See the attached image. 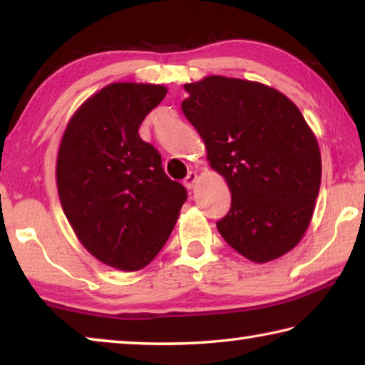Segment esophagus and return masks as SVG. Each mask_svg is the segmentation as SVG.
Instances as JSON below:
<instances>
[{"label": "esophagus", "instance_id": "1", "mask_svg": "<svg viewBox=\"0 0 365 365\" xmlns=\"http://www.w3.org/2000/svg\"><path fill=\"white\" fill-rule=\"evenodd\" d=\"M196 182H197L196 172H188V175L185 177V180H183V185H185V187H187L188 190H193Z\"/></svg>", "mask_w": 365, "mask_h": 365}]
</instances>
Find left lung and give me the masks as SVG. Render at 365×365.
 I'll return each instance as SVG.
<instances>
[{"mask_svg": "<svg viewBox=\"0 0 365 365\" xmlns=\"http://www.w3.org/2000/svg\"><path fill=\"white\" fill-rule=\"evenodd\" d=\"M185 90L183 114L232 193L219 233L255 262L283 256L309 227L322 177L317 140L301 110L248 80L212 76Z\"/></svg>", "mask_w": 365, "mask_h": 365, "instance_id": "1", "label": "left lung"}]
</instances>
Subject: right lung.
Returning <instances> with one entry per match:
<instances>
[{"label": "right lung", "mask_w": 365, "mask_h": 365, "mask_svg": "<svg viewBox=\"0 0 365 365\" xmlns=\"http://www.w3.org/2000/svg\"><path fill=\"white\" fill-rule=\"evenodd\" d=\"M165 93L163 85L110 83L77 109L61 140L56 180L66 217L91 255L119 270H140L158 256L187 201L138 133Z\"/></svg>", "instance_id": "obj_1"}]
</instances>
